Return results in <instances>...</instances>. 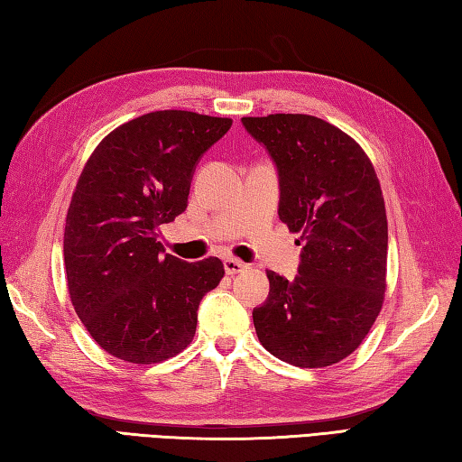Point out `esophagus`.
I'll return each instance as SVG.
<instances>
[{
	"instance_id": "1",
	"label": "esophagus",
	"mask_w": 462,
	"mask_h": 462,
	"mask_svg": "<svg viewBox=\"0 0 462 462\" xmlns=\"http://www.w3.org/2000/svg\"><path fill=\"white\" fill-rule=\"evenodd\" d=\"M223 265H225V273H227V275H237V273H243L249 269L247 263H243L239 259H231V257L225 259Z\"/></svg>"
}]
</instances>
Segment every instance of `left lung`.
<instances>
[{"label":"left lung","mask_w":462,"mask_h":462,"mask_svg":"<svg viewBox=\"0 0 462 462\" xmlns=\"http://www.w3.org/2000/svg\"><path fill=\"white\" fill-rule=\"evenodd\" d=\"M279 171V219L303 243L299 275L267 271L253 310L261 345L289 365L321 369L349 356L379 317L387 289V211L363 147L303 113L243 117Z\"/></svg>","instance_id":"left-lung-1"}]
</instances>
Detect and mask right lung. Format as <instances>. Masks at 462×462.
I'll return each instance as SVG.
<instances>
[{"label":"right lung","mask_w":462,"mask_h":462,"mask_svg":"<svg viewBox=\"0 0 462 462\" xmlns=\"http://www.w3.org/2000/svg\"><path fill=\"white\" fill-rule=\"evenodd\" d=\"M229 117L165 109L113 129L88 159L71 197L63 259L75 313L103 351L153 365L193 341L197 309L223 263L163 256L159 225L187 209L197 163Z\"/></svg>","instance_id":"right-lung-1"}]
</instances>
